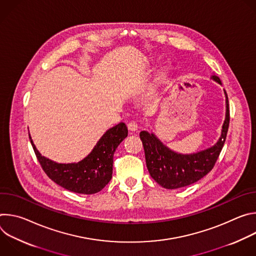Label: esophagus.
Listing matches in <instances>:
<instances>
[{
    "instance_id": "1",
    "label": "esophagus",
    "mask_w": 256,
    "mask_h": 256,
    "mask_svg": "<svg viewBox=\"0 0 256 256\" xmlns=\"http://www.w3.org/2000/svg\"><path fill=\"white\" fill-rule=\"evenodd\" d=\"M128 128L130 130L136 132V130H138V122H136V120H132V122H130L128 124Z\"/></svg>"
}]
</instances>
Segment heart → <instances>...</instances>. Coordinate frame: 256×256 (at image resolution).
Wrapping results in <instances>:
<instances>
[{
	"mask_svg": "<svg viewBox=\"0 0 256 256\" xmlns=\"http://www.w3.org/2000/svg\"><path fill=\"white\" fill-rule=\"evenodd\" d=\"M164 76H165V70L163 68V70H161V72H159L158 78H159V79H162V78H164Z\"/></svg>",
	"mask_w": 256,
	"mask_h": 256,
	"instance_id": "b5f03b06",
	"label": "heart"
}]
</instances>
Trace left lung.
I'll use <instances>...</instances> for the list:
<instances>
[{
  "mask_svg": "<svg viewBox=\"0 0 256 256\" xmlns=\"http://www.w3.org/2000/svg\"><path fill=\"white\" fill-rule=\"evenodd\" d=\"M214 82L222 85L220 78L214 75ZM226 118L222 126L220 138L212 147L194 154H179L170 150L153 134L142 130L140 132L146 164L152 178L162 188L175 190L190 186L206 176L214 166L226 140L230 112L226 91Z\"/></svg>",
  "mask_w": 256,
  "mask_h": 256,
  "instance_id": "8db88e82",
  "label": "left lung"
}]
</instances>
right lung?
Instances as JSON below:
<instances>
[{"instance_id": "1", "label": "right lung", "mask_w": 256, "mask_h": 256, "mask_svg": "<svg viewBox=\"0 0 256 256\" xmlns=\"http://www.w3.org/2000/svg\"><path fill=\"white\" fill-rule=\"evenodd\" d=\"M126 136V126L120 122L104 132L88 156L78 163L68 164L56 163L42 156L30 136L29 138L44 171L54 182L72 192L93 194L110 181L114 152Z\"/></svg>"}]
</instances>
